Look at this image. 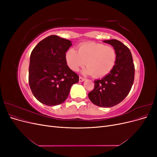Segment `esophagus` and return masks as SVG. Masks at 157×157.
Returning <instances> with one entry per match:
<instances>
[{
	"label": "esophagus",
	"mask_w": 157,
	"mask_h": 157,
	"mask_svg": "<svg viewBox=\"0 0 157 157\" xmlns=\"http://www.w3.org/2000/svg\"><path fill=\"white\" fill-rule=\"evenodd\" d=\"M84 80H85V78H82V77H79V82H83Z\"/></svg>",
	"instance_id": "1"
}]
</instances>
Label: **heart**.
Masks as SVG:
<instances>
[{
	"label": "heart",
	"instance_id": "b5f03b06",
	"mask_svg": "<svg viewBox=\"0 0 157 157\" xmlns=\"http://www.w3.org/2000/svg\"><path fill=\"white\" fill-rule=\"evenodd\" d=\"M65 60L71 69L77 71L86 63L84 74L100 78L111 72L117 60L116 52L113 47L96 42L80 44L78 52L69 48L65 53Z\"/></svg>",
	"mask_w": 157,
	"mask_h": 157
}]
</instances>
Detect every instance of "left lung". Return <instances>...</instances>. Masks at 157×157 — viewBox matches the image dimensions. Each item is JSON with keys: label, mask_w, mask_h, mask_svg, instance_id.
Wrapping results in <instances>:
<instances>
[{"label": "left lung", "mask_w": 157, "mask_h": 157, "mask_svg": "<svg viewBox=\"0 0 157 157\" xmlns=\"http://www.w3.org/2000/svg\"><path fill=\"white\" fill-rule=\"evenodd\" d=\"M103 42L113 46L117 54L116 63L110 73L95 80L94 88L88 94V98L97 106L111 107L129 94L134 83L135 68L131 52L126 46L116 39Z\"/></svg>", "instance_id": "1"}]
</instances>
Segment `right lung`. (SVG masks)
I'll list each match as a JSON object with an SVG mask.
<instances>
[{"label":"right lung","mask_w":157,"mask_h":157,"mask_svg":"<svg viewBox=\"0 0 157 157\" xmlns=\"http://www.w3.org/2000/svg\"><path fill=\"white\" fill-rule=\"evenodd\" d=\"M71 41L56 35L42 40L30 56L29 83L33 94L40 103L58 105L68 98L78 75L67 65L65 53Z\"/></svg>","instance_id":"add662e5"}]
</instances>
